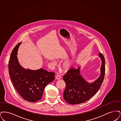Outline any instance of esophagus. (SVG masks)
<instances>
[{
	"mask_svg": "<svg viewBox=\"0 0 121 121\" xmlns=\"http://www.w3.org/2000/svg\"><path fill=\"white\" fill-rule=\"evenodd\" d=\"M60 75H57V76H56V79H60Z\"/></svg>",
	"mask_w": 121,
	"mask_h": 121,
	"instance_id": "1",
	"label": "esophagus"
}]
</instances>
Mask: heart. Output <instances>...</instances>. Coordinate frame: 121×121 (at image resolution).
<instances>
[{"instance_id": "heart-1", "label": "heart", "mask_w": 121, "mask_h": 121, "mask_svg": "<svg viewBox=\"0 0 121 121\" xmlns=\"http://www.w3.org/2000/svg\"><path fill=\"white\" fill-rule=\"evenodd\" d=\"M54 64H56V62H53ZM73 62L71 61H68L64 64L63 67L65 69H68L73 66Z\"/></svg>"}]
</instances>
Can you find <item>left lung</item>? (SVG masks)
Masks as SVG:
<instances>
[{"mask_svg":"<svg viewBox=\"0 0 121 121\" xmlns=\"http://www.w3.org/2000/svg\"><path fill=\"white\" fill-rule=\"evenodd\" d=\"M102 60L99 77L93 83L89 84L80 74V67L69 69L64 75L63 79L66 84L63 97L69 104H77L83 103L94 96L102 84L105 73V59L102 53H99Z\"/></svg>","mask_w":121,"mask_h":121,"instance_id":"obj_1","label":"left lung"}]
</instances>
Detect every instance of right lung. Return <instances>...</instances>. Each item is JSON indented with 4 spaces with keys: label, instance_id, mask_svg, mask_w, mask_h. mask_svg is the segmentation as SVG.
Wrapping results in <instances>:
<instances>
[{
    "label": "right lung",
    "instance_id": "1",
    "mask_svg": "<svg viewBox=\"0 0 121 121\" xmlns=\"http://www.w3.org/2000/svg\"><path fill=\"white\" fill-rule=\"evenodd\" d=\"M21 43H18L12 52L9 61V74L21 97L28 102H36L42 99L46 86L54 80L55 73L43 69L33 70L22 67L17 56Z\"/></svg>",
    "mask_w": 121,
    "mask_h": 121
}]
</instances>
